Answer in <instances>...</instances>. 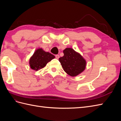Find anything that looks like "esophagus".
<instances>
[{"label":"esophagus","instance_id":"34e87169","mask_svg":"<svg viewBox=\"0 0 121 121\" xmlns=\"http://www.w3.org/2000/svg\"><path fill=\"white\" fill-rule=\"evenodd\" d=\"M59 57H60L59 55H58V54H57V55H56V58L57 60H58V58H59Z\"/></svg>","mask_w":121,"mask_h":121}]
</instances>
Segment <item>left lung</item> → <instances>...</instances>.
<instances>
[{
    "instance_id": "8db88e82",
    "label": "left lung",
    "mask_w": 121,
    "mask_h": 121,
    "mask_svg": "<svg viewBox=\"0 0 121 121\" xmlns=\"http://www.w3.org/2000/svg\"><path fill=\"white\" fill-rule=\"evenodd\" d=\"M63 52L64 56L59 58V61L65 73L75 77L84 71L86 62L81 54L71 48H65Z\"/></svg>"
}]
</instances>
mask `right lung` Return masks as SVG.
Masks as SVG:
<instances>
[{"label":"right lung","mask_w":121,"mask_h":121,"mask_svg":"<svg viewBox=\"0 0 121 121\" xmlns=\"http://www.w3.org/2000/svg\"><path fill=\"white\" fill-rule=\"evenodd\" d=\"M55 58L54 56L48 52H45L42 48H39L35 51L29 60L31 68L34 70L44 67L49 61Z\"/></svg>","instance_id":"obj_1"}]
</instances>
